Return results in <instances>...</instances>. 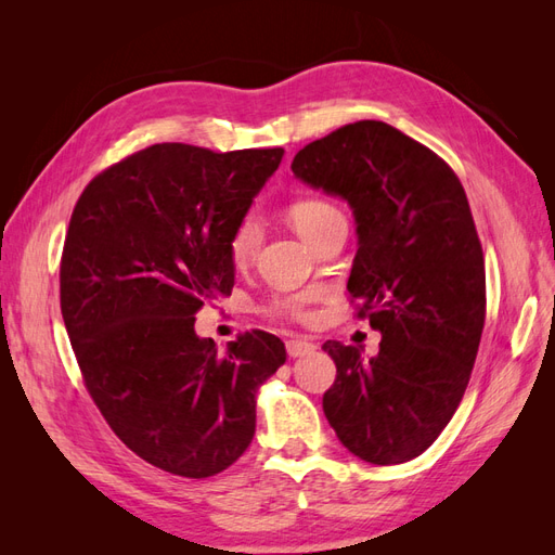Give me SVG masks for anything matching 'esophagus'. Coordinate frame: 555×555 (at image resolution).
<instances>
[{
    "label": "esophagus",
    "mask_w": 555,
    "mask_h": 555,
    "mask_svg": "<svg viewBox=\"0 0 555 555\" xmlns=\"http://www.w3.org/2000/svg\"><path fill=\"white\" fill-rule=\"evenodd\" d=\"M287 351L292 359L306 357V354H310V351H314V343H310L308 338H292V340H287Z\"/></svg>",
    "instance_id": "34e87169"
}]
</instances>
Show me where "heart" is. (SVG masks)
I'll list each match as a JSON object with an SVG mask.
<instances>
[{
  "label": "heart",
  "instance_id": "1",
  "mask_svg": "<svg viewBox=\"0 0 555 555\" xmlns=\"http://www.w3.org/2000/svg\"><path fill=\"white\" fill-rule=\"evenodd\" d=\"M289 217H292L296 231L310 243L314 238V233L322 231L331 220H335V217H340V212L324 198L306 196V198H296L289 206ZM261 238H263V227H261L259 217L245 215L243 220L233 227L231 236H229V257H231L233 266L243 268L251 259H255L259 251V245H261ZM284 308L296 310L298 300H287Z\"/></svg>",
  "mask_w": 555,
  "mask_h": 555
}]
</instances>
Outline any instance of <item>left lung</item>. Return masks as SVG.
I'll use <instances>...</instances> for the list:
<instances>
[{
	"mask_svg": "<svg viewBox=\"0 0 555 555\" xmlns=\"http://www.w3.org/2000/svg\"><path fill=\"white\" fill-rule=\"evenodd\" d=\"M292 171L351 208L359 249L347 292L382 333L373 359L324 343L338 367L324 414L361 461H412L456 412L483 331V251L463 184L433 150L379 120L312 141Z\"/></svg>",
	"mask_w": 555,
	"mask_h": 555,
	"instance_id": "obj_1",
	"label": "left lung"
}]
</instances>
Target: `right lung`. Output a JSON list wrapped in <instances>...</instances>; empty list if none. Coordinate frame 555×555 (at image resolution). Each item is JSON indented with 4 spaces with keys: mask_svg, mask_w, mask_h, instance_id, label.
I'll return each mask as SVG.
<instances>
[{
    "mask_svg": "<svg viewBox=\"0 0 555 555\" xmlns=\"http://www.w3.org/2000/svg\"><path fill=\"white\" fill-rule=\"evenodd\" d=\"M282 155L157 143L99 173L74 208L60 304L82 379L117 438L171 475L236 463L259 386L287 361L266 331L224 351L194 331L204 304L231 296L229 236Z\"/></svg>",
    "mask_w": 555,
    "mask_h": 555,
    "instance_id": "right-lung-1",
    "label": "right lung"
}]
</instances>
